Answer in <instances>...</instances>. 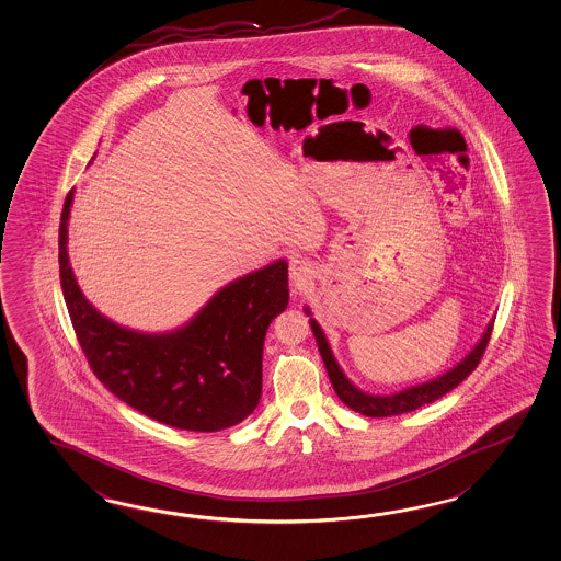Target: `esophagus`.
<instances>
[{"instance_id":"obj_1","label":"esophagus","mask_w":561,"mask_h":561,"mask_svg":"<svg viewBox=\"0 0 561 561\" xmlns=\"http://www.w3.org/2000/svg\"><path fill=\"white\" fill-rule=\"evenodd\" d=\"M310 274L311 270L308 262H304V260H299V257H291V260H289V277H291V282H294L296 286L306 284Z\"/></svg>"}]
</instances>
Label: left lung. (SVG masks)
<instances>
[{"label": "left lung", "instance_id": "1", "mask_svg": "<svg viewBox=\"0 0 561 561\" xmlns=\"http://www.w3.org/2000/svg\"><path fill=\"white\" fill-rule=\"evenodd\" d=\"M304 311L311 316L310 308H304ZM493 322L495 320H491L486 324L483 336L474 344L473 350L461 362H457L447 373L440 374V376H436V378L428 380V382H423V385L404 388V390L394 392V394H370V392H364V390L356 387L348 376L344 374V370L340 368V364L334 358V352H332L328 340H325L322 328L313 318H310L311 332H313L316 344H318V350L322 354V360H324L325 370H328V376H330V382H332V387L336 390L337 399L342 400L352 411L360 412V414H366V416H373V419L416 411V409H421L424 404H431V402H435L440 397H445L453 388L459 387L462 380L473 373L477 364L483 358V352H485L489 337H491V330H493Z\"/></svg>", "mask_w": 561, "mask_h": 561}]
</instances>
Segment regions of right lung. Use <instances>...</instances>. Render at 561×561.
<instances>
[{
    "mask_svg": "<svg viewBox=\"0 0 561 561\" xmlns=\"http://www.w3.org/2000/svg\"><path fill=\"white\" fill-rule=\"evenodd\" d=\"M72 201L75 191L60 219V284L100 382L135 411L181 431L215 433L248 419L262 397L265 332L289 301L286 260L229 282L173 332H137L102 316L76 282L68 257Z\"/></svg>",
    "mask_w": 561,
    "mask_h": 561,
    "instance_id": "add662e5",
    "label": "right lung"
}]
</instances>
